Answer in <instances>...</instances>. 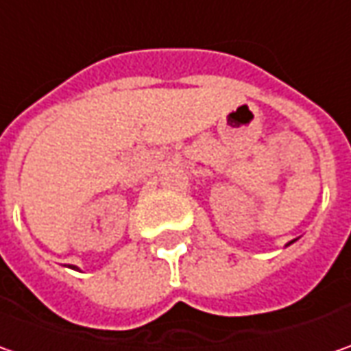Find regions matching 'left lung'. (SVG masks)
Returning a JSON list of instances; mask_svg holds the SVG:
<instances>
[{
  "label": "left lung",
  "mask_w": 351,
  "mask_h": 351,
  "mask_svg": "<svg viewBox=\"0 0 351 351\" xmlns=\"http://www.w3.org/2000/svg\"><path fill=\"white\" fill-rule=\"evenodd\" d=\"M295 240H297V238H295ZM295 240H291V242H287V244H285V246H291V244H293V242H295Z\"/></svg>",
  "instance_id": "obj_1"
}]
</instances>
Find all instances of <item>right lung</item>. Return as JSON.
Segmentation results:
<instances>
[{
	"label": "right lung",
	"instance_id": "add662e5",
	"mask_svg": "<svg viewBox=\"0 0 351 351\" xmlns=\"http://www.w3.org/2000/svg\"><path fill=\"white\" fill-rule=\"evenodd\" d=\"M72 267H74V269H77V265H72Z\"/></svg>",
	"mask_w": 351,
	"mask_h": 351
}]
</instances>
